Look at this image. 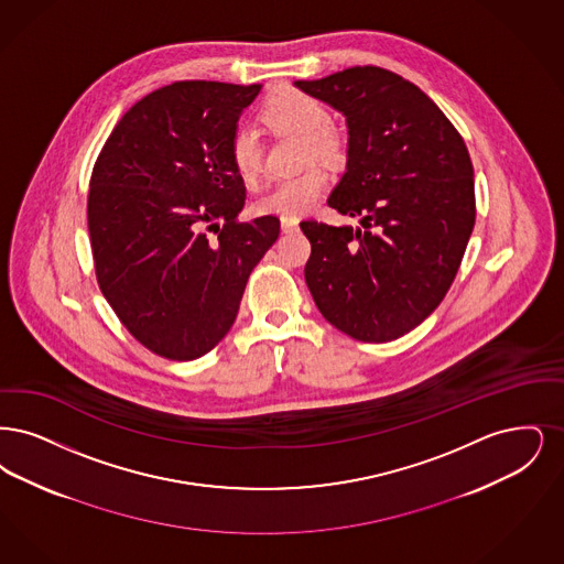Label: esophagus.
<instances>
[{"instance_id":"1","label":"esophagus","mask_w":564,"mask_h":564,"mask_svg":"<svg viewBox=\"0 0 564 564\" xmlns=\"http://www.w3.org/2000/svg\"><path fill=\"white\" fill-rule=\"evenodd\" d=\"M280 225H282V231H284V234H291V231H294V229L299 227V219H294V217H282Z\"/></svg>"}]
</instances>
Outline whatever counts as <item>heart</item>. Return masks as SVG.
Instances as JSON below:
<instances>
[{
	"label": "heart",
	"instance_id": "obj_1",
	"mask_svg": "<svg viewBox=\"0 0 564 564\" xmlns=\"http://www.w3.org/2000/svg\"><path fill=\"white\" fill-rule=\"evenodd\" d=\"M263 120L275 130L303 137L305 162H310L312 158L328 164L344 160V137L330 126L328 109L310 95H303L293 88L278 90L268 98L263 107ZM229 158L246 183H254L263 172V145L259 141V134L248 126H240L231 137ZM326 185V171L319 166H310L299 174L275 181L268 192L254 199V210L261 215L282 217L303 215L316 206Z\"/></svg>",
	"mask_w": 564,
	"mask_h": 564
}]
</instances>
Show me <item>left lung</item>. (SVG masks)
<instances>
[{"instance_id":"8db88e82","label":"left lung","mask_w":564,"mask_h":564,"mask_svg":"<svg viewBox=\"0 0 564 564\" xmlns=\"http://www.w3.org/2000/svg\"><path fill=\"white\" fill-rule=\"evenodd\" d=\"M294 86L345 116L347 166L328 206L362 225L301 220L307 289L345 335L393 341L441 305L462 265L476 220L466 143L432 98L388 69Z\"/></svg>"}]
</instances>
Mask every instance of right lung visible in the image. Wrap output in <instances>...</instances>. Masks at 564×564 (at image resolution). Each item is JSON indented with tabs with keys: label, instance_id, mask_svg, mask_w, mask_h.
<instances>
[{
	"label": "right lung",
	"instance_id": "1",
	"mask_svg": "<svg viewBox=\"0 0 564 564\" xmlns=\"http://www.w3.org/2000/svg\"><path fill=\"white\" fill-rule=\"evenodd\" d=\"M261 86L174 82L134 102L98 153L88 231L100 291L128 333L169 360L208 354L238 316L280 219L238 220L229 143Z\"/></svg>",
	"mask_w": 564,
	"mask_h": 564
}]
</instances>
